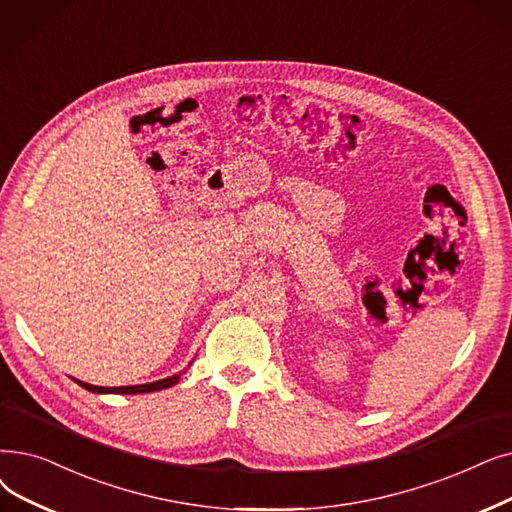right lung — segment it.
I'll list each match as a JSON object with an SVG mask.
<instances>
[{
  "label": "right lung",
  "mask_w": 512,
  "mask_h": 512,
  "mask_svg": "<svg viewBox=\"0 0 512 512\" xmlns=\"http://www.w3.org/2000/svg\"><path fill=\"white\" fill-rule=\"evenodd\" d=\"M177 381H180V374H173V376H167V379H161V381H154V383H146V385H129V387H96V385H90V383H81L77 381L83 389L92 391V393H150V391H161V389H169L173 387Z\"/></svg>",
  "instance_id": "right-lung-1"
}]
</instances>
